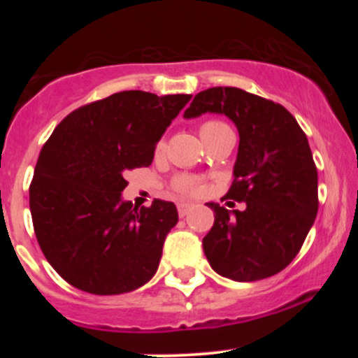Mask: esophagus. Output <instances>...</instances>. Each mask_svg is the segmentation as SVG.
I'll use <instances>...</instances> for the list:
<instances>
[{
    "mask_svg": "<svg viewBox=\"0 0 358 358\" xmlns=\"http://www.w3.org/2000/svg\"><path fill=\"white\" fill-rule=\"evenodd\" d=\"M193 207L192 203H188V202H182V203H178V213H180V217H185L187 215L188 212H190V208Z\"/></svg>",
    "mask_w": 358,
    "mask_h": 358,
    "instance_id": "esophagus-1",
    "label": "esophagus"
}]
</instances>
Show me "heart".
<instances>
[{"label": "heart", "instance_id": "b5f03b06", "mask_svg": "<svg viewBox=\"0 0 358 358\" xmlns=\"http://www.w3.org/2000/svg\"><path fill=\"white\" fill-rule=\"evenodd\" d=\"M229 134H232V129L224 121H220V119H208V121L200 124V136H202L205 145H210L212 141L229 136ZM163 146H165V143L159 141L158 151L163 150ZM171 188L175 192L182 193V195H192V193H199L202 190V182L199 178H195V176L178 175L171 180Z\"/></svg>", "mask_w": 358, "mask_h": 358}]
</instances>
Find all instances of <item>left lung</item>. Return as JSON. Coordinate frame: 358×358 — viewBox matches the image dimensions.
<instances>
[{
    "mask_svg": "<svg viewBox=\"0 0 358 358\" xmlns=\"http://www.w3.org/2000/svg\"><path fill=\"white\" fill-rule=\"evenodd\" d=\"M219 113L239 131L234 182L224 199L245 202L232 215L219 203L203 252L212 269L234 281L274 276L296 257L316 212L318 171L305 131L286 108L237 87L196 94L185 117Z\"/></svg>",
    "mask_w": 358,
    "mask_h": 358,
    "instance_id": "obj_1",
    "label": "left lung"
}]
</instances>
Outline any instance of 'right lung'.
I'll return each mask as SVG.
<instances>
[{"label":"right lung","instance_id":"right-lung-1","mask_svg":"<svg viewBox=\"0 0 358 358\" xmlns=\"http://www.w3.org/2000/svg\"><path fill=\"white\" fill-rule=\"evenodd\" d=\"M192 96L122 90L72 110L47 139L30 183L36 241L69 285L129 293L155 276L173 202H122L126 173L150 166L159 138Z\"/></svg>","mask_w":358,"mask_h":358}]
</instances>
